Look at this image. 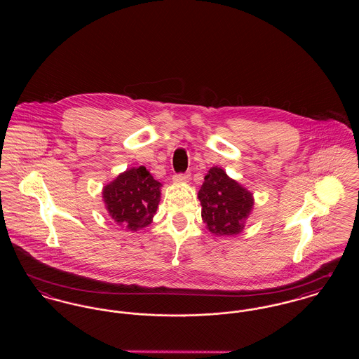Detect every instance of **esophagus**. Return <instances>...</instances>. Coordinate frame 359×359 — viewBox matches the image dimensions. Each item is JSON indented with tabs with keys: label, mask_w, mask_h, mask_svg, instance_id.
<instances>
[{
	"label": "esophagus",
	"mask_w": 359,
	"mask_h": 359,
	"mask_svg": "<svg viewBox=\"0 0 359 359\" xmlns=\"http://www.w3.org/2000/svg\"><path fill=\"white\" fill-rule=\"evenodd\" d=\"M172 180H173V183H177V184L188 183L189 182V173H177L172 177Z\"/></svg>",
	"instance_id": "34e87169"
}]
</instances>
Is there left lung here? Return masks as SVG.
I'll use <instances>...</instances> for the list:
<instances>
[{
  "instance_id": "obj_1",
  "label": "left lung",
  "mask_w": 359,
  "mask_h": 359,
  "mask_svg": "<svg viewBox=\"0 0 359 359\" xmlns=\"http://www.w3.org/2000/svg\"><path fill=\"white\" fill-rule=\"evenodd\" d=\"M205 229L217 236H237L253 211V194L219 167L210 168L198 192Z\"/></svg>"
}]
</instances>
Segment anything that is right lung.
Masks as SVG:
<instances>
[{"label": "right lung", "mask_w": 359, "mask_h": 359, "mask_svg": "<svg viewBox=\"0 0 359 359\" xmlns=\"http://www.w3.org/2000/svg\"><path fill=\"white\" fill-rule=\"evenodd\" d=\"M161 187L145 167H132L103 186V203L114 222L135 233L154 221Z\"/></svg>", "instance_id": "1"}]
</instances>
